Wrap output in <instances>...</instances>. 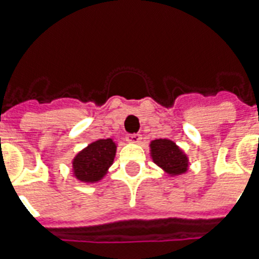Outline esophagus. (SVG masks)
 I'll use <instances>...</instances> for the list:
<instances>
[{
	"mask_svg": "<svg viewBox=\"0 0 259 259\" xmlns=\"http://www.w3.org/2000/svg\"><path fill=\"white\" fill-rule=\"evenodd\" d=\"M141 134L138 133H133V134H129V137H127V141L130 142H134V144H138V142L141 141Z\"/></svg>",
	"mask_w": 259,
	"mask_h": 259,
	"instance_id": "1",
	"label": "esophagus"
}]
</instances>
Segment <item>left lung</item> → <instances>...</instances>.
Returning <instances> with one entry per match:
<instances>
[{"mask_svg":"<svg viewBox=\"0 0 259 259\" xmlns=\"http://www.w3.org/2000/svg\"><path fill=\"white\" fill-rule=\"evenodd\" d=\"M153 161L169 175H181L188 169V158L170 140L160 138L150 142Z\"/></svg>","mask_w":259,"mask_h":259,"instance_id":"obj_1","label":"left lung"}]
</instances>
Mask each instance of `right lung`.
<instances>
[{"label": "right lung", "instance_id": "obj_1", "mask_svg": "<svg viewBox=\"0 0 259 259\" xmlns=\"http://www.w3.org/2000/svg\"><path fill=\"white\" fill-rule=\"evenodd\" d=\"M115 142L111 138L98 140L76 154L74 158V175L86 183H94L105 176L115 157Z\"/></svg>", "mask_w": 259, "mask_h": 259}]
</instances>
